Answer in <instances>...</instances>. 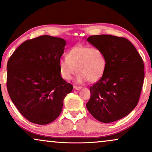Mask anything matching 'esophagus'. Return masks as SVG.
Segmentation results:
<instances>
[{"instance_id": "34e87169", "label": "esophagus", "mask_w": 152, "mask_h": 152, "mask_svg": "<svg viewBox=\"0 0 152 152\" xmlns=\"http://www.w3.org/2000/svg\"><path fill=\"white\" fill-rule=\"evenodd\" d=\"M74 89L75 90H80V89H82V86H74Z\"/></svg>"}]
</instances>
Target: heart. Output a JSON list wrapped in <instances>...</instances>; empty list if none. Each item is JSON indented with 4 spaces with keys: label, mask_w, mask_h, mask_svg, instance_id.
<instances>
[{
    "label": "heart",
    "mask_w": 152,
    "mask_h": 152,
    "mask_svg": "<svg viewBox=\"0 0 152 152\" xmlns=\"http://www.w3.org/2000/svg\"><path fill=\"white\" fill-rule=\"evenodd\" d=\"M59 71L62 77L70 80L77 72H80L77 82L99 80L107 68V59L100 49L88 45H77L68 51L67 58L59 61Z\"/></svg>",
    "instance_id": "1"
}]
</instances>
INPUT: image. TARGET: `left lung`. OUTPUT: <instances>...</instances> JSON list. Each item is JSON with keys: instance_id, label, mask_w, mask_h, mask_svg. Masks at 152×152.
<instances>
[{"instance_id": "8db88e82", "label": "left lung", "mask_w": 152, "mask_h": 152, "mask_svg": "<svg viewBox=\"0 0 152 152\" xmlns=\"http://www.w3.org/2000/svg\"><path fill=\"white\" fill-rule=\"evenodd\" d=\"M87 41L103 52L107 68L100 80L90 87L86 108L99 122L117 121L138 102L145 77L143 61L134 45L123 37L93 35Z\"/></svg>"}]
</instances>
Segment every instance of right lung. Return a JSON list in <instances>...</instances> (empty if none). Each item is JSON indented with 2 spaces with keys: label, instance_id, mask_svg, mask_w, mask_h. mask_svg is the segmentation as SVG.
I'll return each instance as SVG.
<instances>
[{
  "label": "right lung",
  "instance_id": "add662e5",
  "mask_svg": "<svg viewBox=\"0 0 152 152\" xmlns=\"http://www.w3.org/2000/svg\"><path fill=\"white\" fill-rule=\"evenodd\" d=\"M66 45L64 39L43 35L25 41L8 60V93L20 113L32 123L54 121L73 88L59 71Z\"/></svg>",
  "mask_w": 152,
  "mask_h": 152
}]
</instances>
